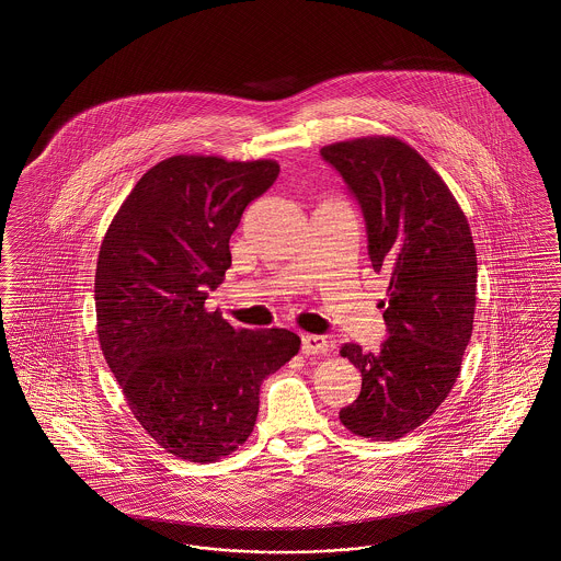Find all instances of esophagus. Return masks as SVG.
<instances>
[{"instance_id":"34e87169","label":"esophagus","mask_w":561,"mask_h":561,"mask_svg":"<svg viewBox=\"0 0 561 561\" xmlns=\"http://www.w3.org/2000/svg\"><path fill=\"white\" fill-rule=\"evenodd\" d=\"M330 345L323 336H314V334H306L302 336V354L306 356H314V354H328Z\"/></svg>"}]
</instances>
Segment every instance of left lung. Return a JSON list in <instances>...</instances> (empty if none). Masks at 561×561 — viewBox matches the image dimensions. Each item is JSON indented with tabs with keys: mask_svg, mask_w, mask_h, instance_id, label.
<instances>
[{
	"mask_svg": "<svg viewBox=\"0 0 561 561\" xmlns=\"http://www.w3.org/2000/svg\"><path fill=\"white\" fill-rule=\"evenodd\" d=\"M362 207L373 270L388 280V339L377 354L345 343L362 390L339 417L354 435L394 442L450 394L469 345L478 263L469 222L437 171L397 137L321 148Z\"/></svg>",
	"mask_w": 561,
	"mask_h": 561,
	"instance_id": "obj_1",
	"label": "left lung"
}]
</instances>
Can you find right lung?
Wrapping results in <instances>:
<instances>
[{
    "label": "right lung",
    "instance_id": "obj_1",
    "mask_svg": "<svg viewBox=\"0 0 561 561\" xmlns=\"http://www.w3.org/2000/svg\"><path fill=\"white\" fill-rule=\"evenodd\" d=\"M278 171L276 160L171 156L144 173L104 233L94 283L102 354L139 424L178 459L238 450L263 379L300 352L289 330H236L205 308L231 267L247 205Z\"/></svg>",
    "mask_w": 561,
    "mask_h": 561
}]
</instances>
